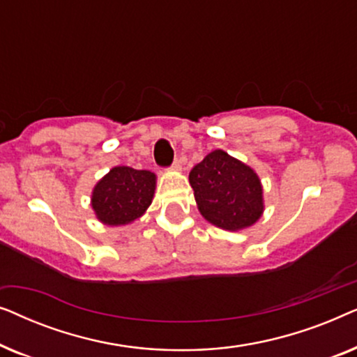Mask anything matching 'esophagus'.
<instances>
[{
	"label": "esophagus",
	"mask_w": 357,
	"mask_h": 357,
	"mask_svg": "<svg viewBox=\"0 0 357 357\" xmlns=\"http://www.w3.org/2000/svg\"><path fill=\"white\" fill-rule=\"evenodd\" d=\"M170 169H172L174 172H180V170H182V160H180V159L175 160V162L172 164V167H170Z\"/></svg>",
	"instance_id": "esophagus-1"
}]
</instances>
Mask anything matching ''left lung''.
Wrapping results in <instances>:
<instances>
[{"label":"left lung","instance_id":"left-lung-1","mask_svg":"<svg viewBox=\"0 0 357 357\" xmlns=\"http://www.w3.org/2000/svg\"><path fill=\"white\" fill-rule=\"evenodd\" d=\"M202 216L224 231H243L265 211L263 185L255 170L226 151H211L190 172Z\"/></svg>","mask_w":357,"mask_h":357}]
</instances>
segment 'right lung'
<instances>
[{"instance_id":"obj_1","label":"right lung","mask_w":357,"mask_h":357,"mask_svg":"<svg viewBox=\"0 0 357 357\" xmlns=\"http://www.w3.org/2000/svg\"><path fill=\"white\" fill-rule=\"evenodd\" d=\"M155 174L116 165L92 188L91 206L105 226H126L143 216L153 203Z\"/></svg>"}]
</instances>
